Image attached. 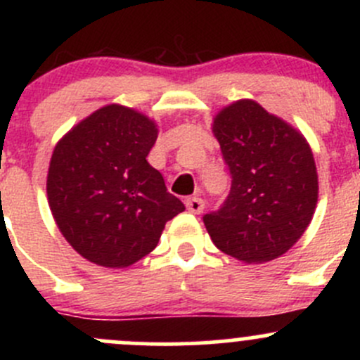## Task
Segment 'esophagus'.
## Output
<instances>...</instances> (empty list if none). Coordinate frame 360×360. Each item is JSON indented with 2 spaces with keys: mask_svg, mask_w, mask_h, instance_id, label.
Listing matches in <instances>:
<instances>
[{
  "mask_svg": "<svg viewBox=\"0 0 360 360\" xmlns=\"http://www.w3.org/2000/svg\"><path fill=\"white\" fill-rule=\"evenodd\" d=\"M186 209L190 210L191 214H200L202 210H203V207H205V202L202 200V198H198V197H190V198H186Z\"/></svg>",
  "mask_w": 360,
  "mask_h": 360,
  "instance_id": "obj_1",
  "label": "esophagus"
}]
</instances>
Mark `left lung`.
<instances>
[{"label":"left lung","mask_w":360,"mask_h":360,"mask_svg":"<svg viewBox=\"0 0 360 360\" xmlns=\"http://www.w3.org/2000/svg\"><path fill=\"white\" fill-rule=\"evenodd\" d=\"M212 132L231 176L226 200L203 216L214 245L244 263L282 256L304 233L317 205L310 144L250 99L217 112Z\"/></svg>","instance_id":"1"}]
</instances>
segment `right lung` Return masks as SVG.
<instances>
[{"label":"right lung","instance_id":"obj_1","mask_svg":"<svg viewBox=\"0 0 360 360\" xmlns=\"http://www.w3.org/2000/svg\"><path fill=\"white\" fill-rule=\"evenodd\" d=\"M158 137L143 112L110 104L57 143L46 177L52 216L71 248L106 268H125L157 248L184 203L148 163Z\"/></svg>","mask_w":360,"mask_h":360}]
</instances>
